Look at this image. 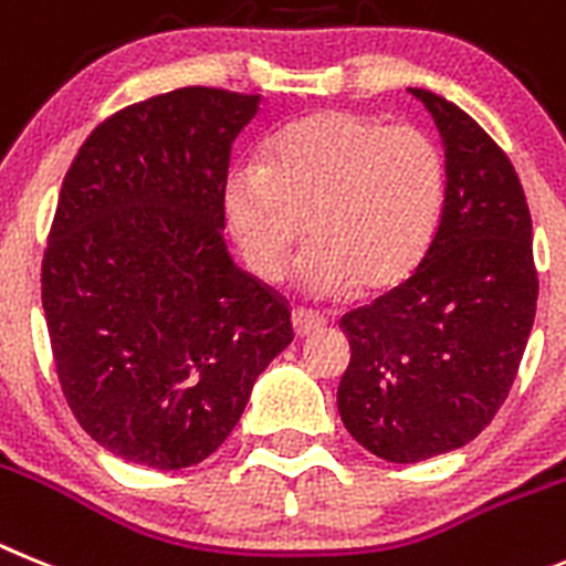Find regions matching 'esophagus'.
<instances>
[{"label": "esophagus", "instance_id": "obj_1", "mask_svg": "<svg viewBox=\"0 0 566 566\" xmlns=\"http://www.w3.org/2000/svg\"><path fill=\"white\" fill-rule=\"evenodd\" d=\"M324 324H327V318L318 316V313L313 311H293V331H296L298 338L311 336V333L322 331Z\"/></svg>", "mask_w": 566, "mask_h": 566}]
</instances>
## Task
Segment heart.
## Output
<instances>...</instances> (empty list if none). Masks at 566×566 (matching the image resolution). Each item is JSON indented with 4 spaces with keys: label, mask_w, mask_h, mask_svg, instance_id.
<instances>
[{
    "label": "heart",
    "mask_w": 566,
    "mask_h": 566,
    "mask_svg": "<svg viewBox=\"0 0 566 566\" xmlns=\"http://www.w3.org/2000/svg\"><path fill=\"white\" fill-rule=\"evenodd\" d=\"M222 208L244 264L279 282L311 242L298 282L316 296L376 293L419 268L444 208V159L419 127L322 111L279 130L264 161H235Z\"/></svg>",
    "instance_id": "heart-1"
}]
</instances>
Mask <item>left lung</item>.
Masks as SVG:
<instances>
[{
    "mask_svg": "<svg viewBox=\"0 0 566 566\" xmlns=\"http://www.w3.org/2000/svg\"><path fill=\"white\" fill-rule=\"evenodd\" d=\"M444 147V208L407 282L342 318L338 412L373 455L412 464L470 444L507 399L538 298L533 222L507 154L459 105L410 87Z\"/></svg>",
    "mask_w": 566,
    "mask_h": 566,
    "instance_id": "1",
    "label": "left lung"
}]
</instances>
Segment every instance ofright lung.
<instances>
[{
  "mask_svg": "<svg viewBox=\"0 0 566 566\" xmlns=\"http://www.w3.org/2000/svg\"><path fill=\"white\" fill-rule=\"evenodd\" d=\"M262 96L179 87L78 147L42 262L59 385L96 444L181 470L239 424L293 342L284 298L233 264L222 188Z\"/></svg>",
  "mask_w": 566,
  "mask_h": 566,
  "instance_id": "right-lung-1",
  "label": "right lung"
}]
</instances>
